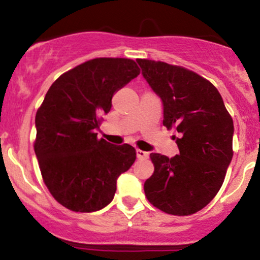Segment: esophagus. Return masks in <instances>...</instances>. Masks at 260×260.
Segmentation results:
<instances>
[{
    "mask_svg": "<svg viewBox=\"0 0 260 260\" xmlns=\"http://www.w3.org/2000/svg\"><path fill=\"white\" fill-rule=\"evenodd\" d=\"M137 157L138 159H142V160H145L149 157V153L148 151H144V150H140V149H137Z\"/></svg>",
    "mask_w": 260,
    "mask_h": 260,
    "instance_id": "esophagus-1",
    "label": "esophagus"
}]
</instances>
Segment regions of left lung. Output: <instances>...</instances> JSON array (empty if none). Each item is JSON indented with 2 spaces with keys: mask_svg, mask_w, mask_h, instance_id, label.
Returning a JSON list of instances; mask_svg holds the SVG:
<instances>
[{
  "mask_svg": "<svg viewBox=\"0 0 260 260\" xmlns=\"http://www.w3.org/2000/svg\"><path fill=\"white\" fill-rule=\"evenodd\" d=\"M164 105V126L177 131L180 154L151 153L154 174L144 183L148 201L171 215H192L213 201L232 160L234 121L217 89L192 71L137 59Z\"/></svg>",
  "mask_w": 260,
  "mask_h": 260,
  "instance_id": "8db88e82",
  "label": "left lung"
}]
</instances>
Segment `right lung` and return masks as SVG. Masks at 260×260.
<instances>
[{
    "label": "right lung",
    "instance_id": "right-lung-1",
    "mask_svg": "<svg viewBox=\"0 0 260 260\" xmlns=\"http://www.w3.org/2000/svg\"><path fill=\"white\" fill-rule=\"evenodd\" d=\"M140 73L129 58L86 61L59 76L35 116L34 150L43 180L64 208L91 213L110 204L116 183L136 161L129 144L98 139L116 91Z\"/></svg>",
    "mask_w": 260,
    "mask_h": 260
}]
</instances>
